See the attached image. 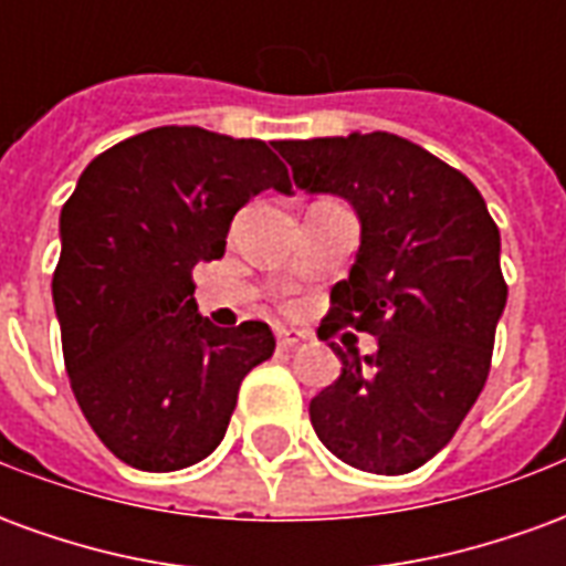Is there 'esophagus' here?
<instances>
[{
  "mask_svg": "<svg viewBox=\"0 0 566 566\" xmlns=\"http://www.w3.org/2000/svg\"><path fill=\"white\" fill-rule=\"evenodd\" d=\"M303 339H306V333L303 331H294V327H275V343H279L282 352L294 348V345H300Z\"/></svg>",
  "mask_w": 566,
  "mask_h": 566,
  "instance_id": "1",
  "label": "esophagus"
}]
</instances>
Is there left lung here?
<instances>
[{
    "mask_svg": "<svg viewBox=\"0 0 566 566\" xmlns=\"http://www.w3.org/2000/svg\"><path fill=\"white\" fill-rule=\"evenodd\" d=\"M275 150L300 190L348 199L360 221L321 339L355 327L379 343L364 357L333 345L343 373L308 403L312 427L357 470L412 473L449 446L485 388L506 306L497 223L467 175L394 133Z\"/></svg>",
    "mask_w": 566,
    "mask_h": 566,
    "instance_id": "obj_1",
    "label": "left lung"
}]
</instances>
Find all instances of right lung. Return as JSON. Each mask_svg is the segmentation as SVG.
Listing matches in <instances>:
<instances>
[{
  "label": "right lung",
  "mask_w": 566,
  "mask_h": 566,
  "mask_svg": "<svg viewBox=\"0 0 566 566\" xmlns=\"http://www.w3.org/2000/svg\"><path fill=\"white\" fill-rule=\"evenodd\" d=\"M291 193L275 150L202 127H157L103 150L60 211L54 308L81 412L136 470L172 473L221 446L239 385L270 360L263 321L214 327L193 266L223 258L233 214Z\"/></svg>",
  "instance_id": "add662e5"
}]
</instances>
